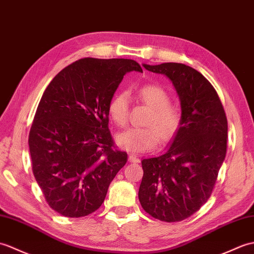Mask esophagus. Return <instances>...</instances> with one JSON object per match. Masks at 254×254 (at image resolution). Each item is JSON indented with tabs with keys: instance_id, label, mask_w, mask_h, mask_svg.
Here are the masks:
<instances>
[{
	"instance_id": "esophagus-1",
	"label": "esophagus",
	"mask_w": 254,
	"mask_h": 254,
	"mask_svg": "<svg viewBox=\"0 0 254 254\" xmlns=\"http://www.w3.org/2000/svg\"><path fill=\"white\" fill-rule=\"evenodd\" d=\"M128 159H129V161H130L131 163H138V162H140V160H139V157L136 155V154H133V153H131V154H129V156H128Z\"/></svg>"
}]
</instances>
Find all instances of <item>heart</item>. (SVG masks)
<instances>
[{
    "mask_svg": "<svg viewBox=\"0 0 254 254\" xmlns=\"http://www.w3.org/2000/svg\"><path fill=\"white\" fill-rule=\"evenodd\" d=\"M139 100L151 108L145 120V127L130 128L118 136V143L127 151L140 152L153 149L160 142L171 140L179 130L183 113L179 106L172 103L171 93L160 84H143L137 90ZM130 102L126 92L116 93L110 100L109 114L117 126L125 127L129 121Z\"/></svg>",
    "mask_w": 254,
    "mask_h": 254,
    "instance_id": "obj_1",
    "label": "heart"
}]
</instances>
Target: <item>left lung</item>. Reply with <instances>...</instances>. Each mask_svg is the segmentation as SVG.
Returning a JSON list of instances; mask_svg holds the SVG:
<instances>
[{"mask_svg": "<svg viewBox=\"0 0 254 254\" xmlns=\"http://www.w3.org/2000/svg\"><path fill=\"white\" fill-rule=\"evenodd\" d=\"M167 76L182 103L183 122L164 153L142 160L139 201L162 222L190 217L210 198L227 151V117L206 78L180 63L143 65Z\"/></svg>", "mask_w": 254, "mask_h": 254, "instance_id": "1", "label": "left lung"}]
</instances>
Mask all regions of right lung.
I'll return each mask as SVG.
<instances>
[{
  "mask_svg": "<svg viewBox=\"0 0 254 254\" xmlns=\"http://www.w3.org/2000/svg\"><path fill=\"white\" fill-rule=\"evenodd\" d=\"M126 59L78 60L49 83L29 132L32 172L47 203L65 217L102 205L109 186L126 164L109 129V103L128 71Z\"/></svg>",
  "mask_w": 254,
  "mask_h": 254,
  "instance_id": "right-lung-1",
  "label": "right lung"
}]
</instances>
